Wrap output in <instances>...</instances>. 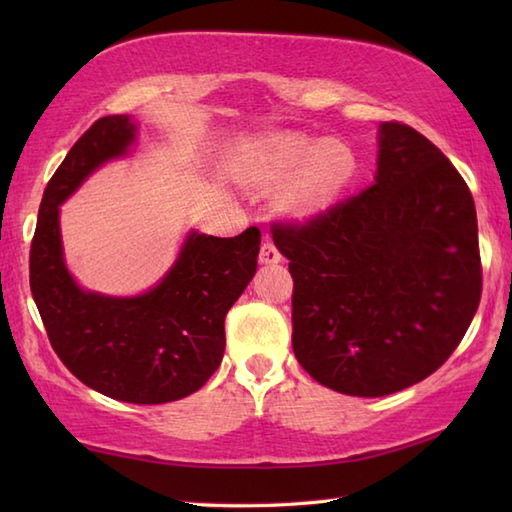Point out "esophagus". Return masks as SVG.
<instances>
[{
	"instance_id": "34e87169",
	"label": "esophagus",
	"mask_w": 512,
	"mask_h": 512,
	"mask_svg": "<svg viewBox=\"0 0 512 512\" xmlns=\"http://www.w3.org/2000/svg\"><path fill=\"white\" fill-rule=\"evenodd\" d=\"M279 262H281V253L270 239H266L262 248H259V264H279Z\"/></svg>"
}]
</instances>
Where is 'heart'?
I'll return each instance as SVG.
<instances>
[{
	"label": "heart",
	"instance_id": "obj_1",
	"mask_svg": "<svg viewBox=\"0 0 512 512\" xmlns=\"http://www.w3.org/2000/svg\"><path fill=\"white\" fill-rule=\"evenodd\" d=\"M354 149L341 138L273 132L253 149V178L266 191H286V211L312 217L341 198L356 178Z\"/></svg>",
	"mask_w": 512,
	"mask_h": 512
}]
</instances>
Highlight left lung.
Listing matches in <instances>:
<instances>
[{
    "mask_svg": "<svg viewBox=\"0 0 512 512\" xmlns=\"http://www.w3.org/2000/svg\"><path fill=\"white\" fill-rule=\"evenodd\" d=\"M290 259L292 350L317 383L376 398L447 361L482 297L473 195L416 129L380 123L372 187L306 224H273Z\"/></svg>",
    "mask_w": 512,
    "mask_h": 512,
    "instance_id": "obj_1",
    "label": "left lung"
}]
</instances>
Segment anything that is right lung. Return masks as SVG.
Wrapping results in <instances>:
<instances>
[{
	"mask_svg": "<svg viewBox=\"0 0 512 512\" xmlns=\"http://www.w3.org/2000/svg\"><path fill=\"white\" fill-rule=\"evenodd\" d=\"M132 116H103L54 171L30 246V290L52 350L70 372L114 400L160 405L198 391L222 363L224 319L257 270L262 233L191 231L176 264L136 297L83 290L63 259L59 206L105 162L129 154Z\"/></svg>",
	"mask_w": 512,
	"mask_h": 512,
	"instance_id": "add662e5",
	"label": "right lung"
}]
</instances>
